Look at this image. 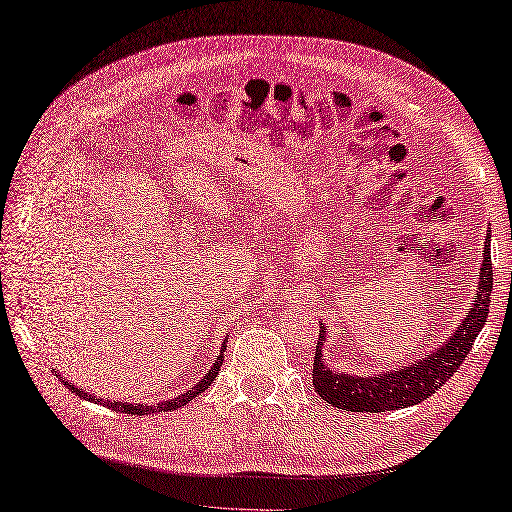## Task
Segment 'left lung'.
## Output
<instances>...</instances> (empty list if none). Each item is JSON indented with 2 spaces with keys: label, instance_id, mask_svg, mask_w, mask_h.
Instances as JSON below:
<instances>
[{
  "label": "left lung",
  "instance_id": "left-lung-1",
  "mask_svg": "<svg viewBox=\"0 0 512 512\" xmlns=\"http://www.w3.org/2000/svg\"><path fill=\"white\" fill-rule=\"evenodd\" d=\"M493 289V267H491V230L484 239V256L480 263L478 291L473 295V304L460 321V326L445 336L443 345L434 347L426 358H417L400 369H389L369 376H352L347 371H336L326 365L323 345H326L328 326L319 323V341L313 363L315 391L334 408L352 410V413H386L406 406L421 404L426 397L436 393L450 380L456 369L471 352V345L480 334L486 317H489Z\"/></svg>",
  "mask_w": 512,
  "mask_h": 512
}]
</instances>
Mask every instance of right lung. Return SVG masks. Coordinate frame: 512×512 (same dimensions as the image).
<instances>
[{
    "mask_svg": "<svg viewBox=\"0 0 512 512\" xmlns=\"http://www.w3.org/2000/svg\"><path fill=\"white\" fill-rule=\"evenodd\" d=\"M223 347H226V343L221 345V354L217 356V360L213 363V367H210V369L204 373V376L199 378V382L193 386V389L184 391V393H180V395H176V397H171V400H167V402H158V404H154V406H147V404H134V402L102 400V397H95V395L84 393L82 389H78L76 384H71V382H69V380H65V378H62V382H65V386H67V389H69L71 393H76V395L84 397V400H89V402L108 406V408H112V410H117V413H126V415H154V413H169V410H178V408L186 406V404H189L191 400H195V397H197L199 393H204L210 384H213V380L217 378V373L221 371V363H223Z\"/></svg>",
    "mask_w": 512,
    "mask_h": 512,
    "instance_id": "obj_1",
    "label": "right lung"
}]
</instances>
